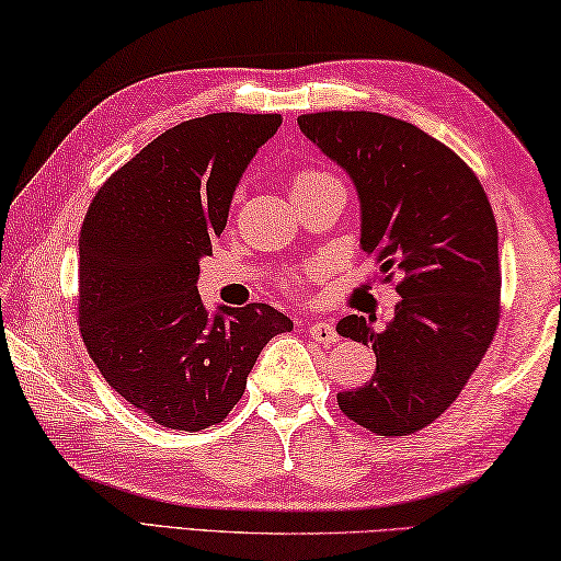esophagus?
<instances>
[{"label":"esophagus","mask_w":561,"mask_h":561,"mask_svg":"<svg viewBox=\"0 0 561 561\" xmlns=\"http://www.w3.org/2000/svg\"><path fill=\"white\" fill-rule=\"evenodd\" d=\"M309 333H311L313 341H319L323 345L339 341V331H335V325L331 321H316V323H311L309 325Z\"/></svg>","instance_id":"1"}]
</instances>
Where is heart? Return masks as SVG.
<instances>
[{"mask_svg":"<svg viewBox=\"0 0 561 561\" xmlns=\"http://www.w3.org/2000/svg\"><path fill=\"white\" fill-rule=\"evenodd\" d=\"M323 181H335V179L331 174H325V171H319V169H304V171H299V174H294L291 193H299L304 188L319 186V183H323ZM316 274H319V264H309V267L301 272V277H297V279L299 282L311 279V277H316Z\"/></svg>","mask_w":561,"mask_h":561,"instance_id":"obj_1","label":"heart"}]
</instances>
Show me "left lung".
Returning <instances> with one entry per match:
<instances>
[{
  "instance_id": "left-lung-1",
  "label": "left lung",
  "mask_w": 561,
  "mask_h": 561,
  "mask_svg": "<svg viewBox=\"0 0 561 561\" xmlns=\"http://www.w3.org/2000/svg\"><path fill=\"white\" fill-rule=\"evenodd\" d=\"M297 122L353 179L363 252L385 282L402 274L385 329L355 313L339 323L378 360L370 382L339 392V407L378 436L414 434L461 394L501 321L493 208L471 167L410 122L343 110Z\"/></svg>"
}]
</instances>
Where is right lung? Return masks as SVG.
Instances as JSON below:
<instances>
[{
	"label": "right lung",
	"instance_id": "add662e5",
	"mask_svg": "<svg viewBox=\"0 0 561 561\" xmlns=\"http://www.w3.org/2000/svg\"><path fill=\"white\" fill-rule=\"evenodd\" d=\"M282 115L186 119L117 169L80 228V335L117 394L151 422L201 432L245 392L260 351L294 323L267 304L208 316L196 289L232 193Z\"/></svg>",
	"mask_w": 561,
	"mask_h": 561
}]
</instances>
